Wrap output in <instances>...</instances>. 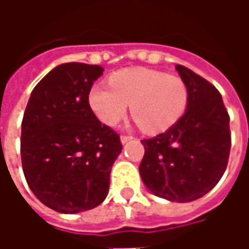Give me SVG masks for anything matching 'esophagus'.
<instances>
[{
  "label": "esophagus",
  "instance_id": "34e87169",
  "mask_svg": "<svg viewBox=\"0 0 249 249\" xmlns=\"http://www.w3.org/2000/svg\"><path fill=\"white\" fill-rule=\"evenodd\" d=\"M120 140H121V142H123V144H125V142H128V141L132 140V136L123 135L121 137H120Z\"/></svg>",
  "mask_w": 249,
  "mask_h": 249
}]
</instances>
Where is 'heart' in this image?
<instances>
[{
	"instance_id": "heart-1",
	"label": "heart",
	"mask_w": 249,
	"mask_h": 249,
	"mask_svg": "<svg viewBox=\"0 0 249 249\" xmlns=\"http://www.w3.org/2000/svg\"><path fill=\"white\" fill-rule=\"evenodd\" d=\"M108 85L90 88L88 103L104 124L113 126L130 114L145 133H160L176 124L188 105V88L178 76L132 68L114 71Z\"/></svg>"
}]
</instances>
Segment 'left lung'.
Segmentation results:
<instances>
[{
  "mask_svg": "<svg viewBox=\"0 0 249 249\" xmlns=\"http://www.w3.org/2000/svg\"><path fill=\"white\" fill-rule=\"evenodd\" d=\"M176 71L188 88L185 113L167 132L142 140L140 176L153 195L188 203L219 183L231 149L230 116L219 90L183 65Z\"/></svg>",
  "mask_w": 249,
  "mask_h": 249,
  "instance_id": "left-lung-1",
  "label": "left lung"
}]
</instances>
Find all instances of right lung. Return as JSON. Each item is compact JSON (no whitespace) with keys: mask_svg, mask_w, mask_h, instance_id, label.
<instances>
[{"mask_svg":"<svg viewBox=\"0 0 249 249\" xmlns=\"http://www.w3.org/2000/svg\"><path fill=\"white\" fill-rule=\"evenodd\" d=\"M98 65L66 62L33 89L21 124V161L36 197L60 213L97 207L123 145L88 103Z\"/></svg>","mask_w":249,"mask_h":249,"instance_id":"add662e5","label":"right lung"}]
</instances>
